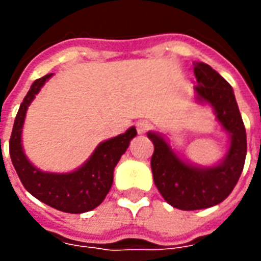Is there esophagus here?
Segmentation results:
<instances>
[{
    "mask_svg": "<svg viewBox=\"0 0 261 261\" xmlns=\"http://www.w3.org/2000/svg\"><path fill=\"white\" fill-rule=\"evenodd\" d=\"M136 127L138 134H145L148 130H151V123L147 120H140V121H137Z\"/></svg>",
    "mask_w": 261,
    "mask_h": 261,
    "instance_id": "34e87169",
    "label": "esophagus"
}]
</instances>
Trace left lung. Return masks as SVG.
<instances>
[{
    "instance_id": "8db88e82",
    "label": "left lung",
    "mask_w": 261,
    "mask_h": 261,
    "mask_svg": "<svg viewBox=\"0 0 261 261\" xmlns=\"http://www.w3.org/2000/svg\"><path fill=\"white\" fill-rule=\"evenodd\" d=\"M197 96L210 103L217 120L229 133L230 145L224 161L213 168L183 162L156 133H148L153 144L151 158L153 183L172 207L193 211L213 207L229 196L241 177L246 159V130L232 86L208 64L196 63Z\"/></svg>"
}]
</instances>
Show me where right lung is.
<instances>
[{"label": "right lung", "mask_w": 261, "mask_h": 261, "mask_svg": "<svg viewBox=\"0 0 261 261\" xmlns=\"http://www.w3.org/2000/svg\"><path fill=\"white\" fill-rule=\"evenodd\" d=\"M50 76L51 74H47L35 81L20 103L9 138V155L22 185L32 196L59 211L86 213L105 200L113 185L114 166L137 136V130L131 127L124 134L99 144L85 165L71 173H46L36 169L23 153L20 136L28 106Z\"/></svg>", "instance_id": "add662e5"}]
</instances>
